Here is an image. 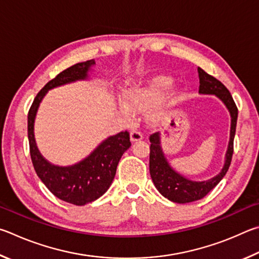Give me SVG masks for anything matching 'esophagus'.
Masks as SVG:
<instances>
[{
  "mask_svg": "<svg viewBox=\"0 0 259 259\" xmlns=\"http://www.w3.org/2000/svg\"><path fill=\"white\" fill-rule=\"evenodd\" d=\"M143 139V135L141 132H139L137 130H133L132 132H131V141L132 142H137L140 141V140Z\"/></svg>",
  "mask_w": 259,
  "mask_h": 259,
  "instance_id": "obj_1",
  "label": "esophagus"
}]
</instances>
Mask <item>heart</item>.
Returning <instances> with one entry per match:
<instances>
[{"label": "heart", "mask_w": 259, "mask_h": 259, "mask_svg": "<svg viewBox=\"0 0 259 259\" xmlns=\"http://www.w3.org/2000/svg\"><path fill=\"white\" fill-rule=\"evenodd\" d=\"M173 84V79L170 77L160 76L153 79L148 90L143 91H132L125 95V106L119 107V115L122 119L130 121L132 119V112L131 110H144L150 106L153 100Z\"/></svg>", "instance_id": "1"}]
</instances>
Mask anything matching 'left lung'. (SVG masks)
Returning a JSON list of instances; mask_svg holds the SVG:
<instances>
[{"label": "left lung", "instance_id": "obj_1", "mask_svg": "<svg viewBox=\"0 0 259 259\" xmlns=\"http://www.w3.org/2000/svg\"><path fill=\"white\" fill-rule=\"evenodd\" d=\"M199 74V93L201 94H214L220 98L223 103L229 109L231 115V132H230V142L228 151L225 155V164L223 169L220 174H217L212 179L207 181H191L185 179L184 176L179 174L169 166L168 161L165 158L164 152L160 147V135L155 133L150 135V160H149V168H150V175L153 181V184L162 196L168 200L178 203H188L192 201L200 200L207 196L221 180L224 178L226 171L229 170L233 155V141L235 135V127H237L238 119V108L232 95L229 90L225 88L223 83H221L215 77L207 74L201 68H198Z\"/></svg>", "mask_w": 259, "mask_h": 259}]
</instances>
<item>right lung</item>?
<instances>
[{
    "mask_svg": "<svg viewBox=\"0 0 259 259\" xmlns=\"http://www.w3.org/2000/svg\"><path fill=\"white\" fill-rule=\"evenodd\" d=\"M93 65L94 60L79 62L58 74L37 93L28 111L29 151L36 174L57 198L76 206H84L106 193L115 178L122 153L131 147L130 133L125 131L108 138L78 164L60 167L50 164L39 153L34 138V120L39 103L49 90L86 79Z\"/></svg>",
    "mask_w": 259,
    "mask_h": 259,
    "instance_id": "1",
    "label": "right lung"
}]
</instances>
